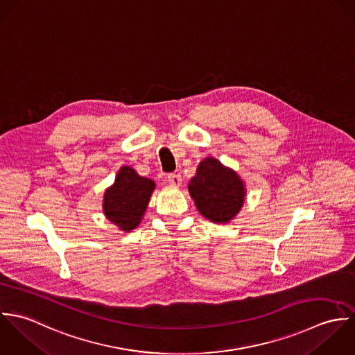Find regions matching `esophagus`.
Segmentation results:
<instances>
[{
  "instance_id": "1",
  "label": "esophagus",
  "mask_w": 355,
  "mask_h": 355,
  "mask_svg": "<svg viewBox=\"0 0 355 355\" xmlns=\"http://www.w3.org/2000/svg\"><path fill=\"white\" fill-rule=\"evenodd\" d=\"M167 182L173 187H180L181 182H182V178H181V174L180 173H171V174H167L166 177Z\"/></svg>"
}]
</instances>
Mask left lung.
<instances>
[{
  "label": "left lung",
  "mask_w": 355,
  "mask_h": 355,
  "mask_svg": "<svg viewBox=\"0 0 355 355\" xmlns=\"http://www.w3.org/2000/svg\"><path fill=\"white\" fill-rule=\"evenodd\" d=\"M188 189L199 213L218 223L233 219L245 198L244 182L239 174L214 157L200 162Z\"/></svg>",
  "instance_id": "8db88e82"
}]
</instances>
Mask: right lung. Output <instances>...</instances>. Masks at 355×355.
Returning <instances> with one entry per match:
<instances>
[{
  "instance_id": "add662e5",
  "label": "right lung",
  "mask_w": 355,
  "mask_h": 355,
  "mask_svg": "<svg viewBox=\"0 0 355 355\" xmlns=\"http://www.w3.org/2000/svg\"><path fill=\"white\" fill-rule=\"evenodd\" d=\"M155 182L140 177L132 167L123 166L116 174L114 185L104 193L105 216L123 232H132L141 222Z\"/></svg>"
}]
</instances>
